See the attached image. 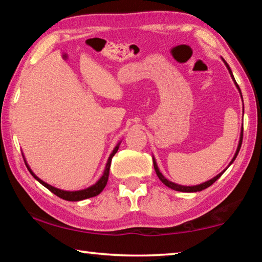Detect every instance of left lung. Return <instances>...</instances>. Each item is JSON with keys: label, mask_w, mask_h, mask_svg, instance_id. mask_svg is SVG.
<instances>
[{"label": "left lung", "mask_w": 262, "mask_h": 262, "mask_svg": "<svg viewBox=\"0 0 262 262\" xmlns=\"http://www.w3.org/2000/svg\"><path fill=\"white\" fill-rule=\"evenodd\" d=\"M224 61V60H223ZM224 63H225V66H227V68L229 69V73H230V75H231V77L233 78V81H234V84H236V86L238 88V90H239V92H241V89H239V86H238V84H237V82H236V79H234V77H233V75H232V72H231V69H230V67H229V64L227 63V62L224 61ZM241 95H242V92H241ZM243 98V97H242ZM242 142H243V128H242V134H241V140H239V144H238V148H237V151H236V154H234V157L232 158V161H231V163L230 164H232L233 163V161L234 159H236V157H237V155H238V152H239V150H241V147H242ZM154 167H155V171H156V174L158 176V178L161 179V181L162 183L164 184V185H166L167 187H170V188H172V189H174V190H179V192H188V193H193V192H200V190H202V189H206L207 187H209V186H211L212 184L215 183V181L220 178V177L224 173V171L223 172H221L220 174H217L216 177H214V178L212 179H210V180H208V181H206V183H203V184H201V185H196V186H181V185H177V184H174V183H172V181H168L165 177H164L161 172H159V170H158V166H157V164H156V162H155V159H154Z\"/></svg>", "instance_id": "obj_1"}]
</instances>
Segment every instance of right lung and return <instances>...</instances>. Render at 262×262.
<instances>
[{
	"label": "right lung",
	"mask_w": 262,
	"mask_h": 262,
	"mask_svg": "<svg viewBox=\"0 0 262 262\" xmlns=\"http://www.w3.org/2000/svg\"><path fill=\"white\" fill-rule=\"evenodd\" d=\"M118 149H119V144L114 148L112 154H111V156L108 157V161H107V164H106L104 174L98 180V183H96L94 186H91V187H89L86 189L76 190V192H67V190H62V189H59V188H55V187H53V186H51V185L43 183L41 179H39L38 177L35 176L32 171H31V168L29 167L28 164H26V162H25V165H26V167H28V170L30 171V173L32 174L34 178L37 179L41 185H43L46 188L50 189L52 193H54L56 196H59V198L63 199V200H67V201H81V200H84V199H89V198L96 196V195H98L101 192V190L105 188V186H106V184H107V180H108L111 162H112V158H113L114 155L117 154Z\"/></svg>",
	"instance_id": "obj_1"
}]
</instances>
